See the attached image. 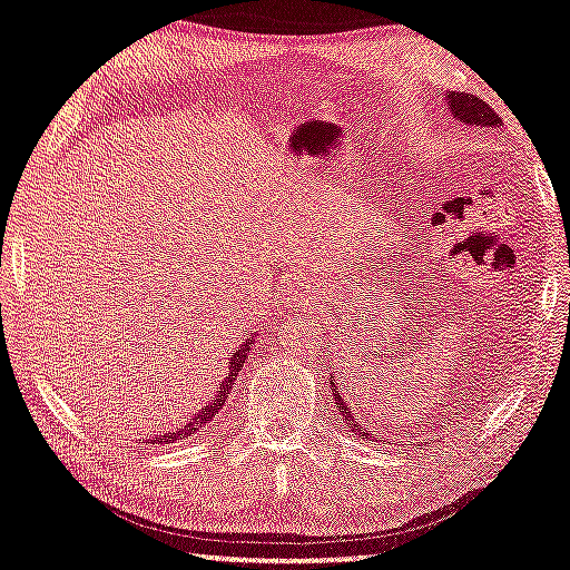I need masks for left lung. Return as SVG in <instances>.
Here are the masks:
<instances>
[{
  "label": "left lung",
  "mask_w": 570,
  "mask_h": 570,
  "mask_svg": "<svg viewBox=\"0 0 570 570\" xmlns=\"http://www.w3.org/2000/svg\"><path fill=\"white\" fill-rule=\"evenodd\" d=\"M446 107H450V112L455 115V120H460V124L465 126L497 128L502 124L492 107H489L484 99L473 97V94H446ZM331 397H334V407L338 410V415L344 417V426H347L352 434H357L360 439H365V442H371L373 434L368 431V426H365V417L352 407V402L344 397V389L334 384V379H331ZM423 444H429V439H423L417 446Z\"/></svg>",
  "instance_id": "left-lung-1"
}]
</instances>
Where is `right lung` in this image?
I'll use <instances>...</instances> for the list:
<instances>
[{"mask_svg":"<svg viewBox=\"0 0 570 570\" xmlns=\"http://www.w3.org/2000/svg\"><path fill=\"white\" fill-rule=\"evenodd\" d=\"M252 344H255V338H247V342H242L239 347L232 352V357H228V365H226V373H223V381L220 384H215V392L213 397L205 402L199 410H194V413L186 417V423H181L176 431H168V434H153L147 439L149 444H173L178 442V439H189L197 434L199 429H205L207 423L213 421L215 415H218V410H223V402L228 400V392H232L236 376H239V371L244 368V363H247V355L252 350ZM144 442V439H139Z\"/></svg>","mask_w":570,"mask_h":570,"instance_id":"1","label":"right lung"}]
</instances>
